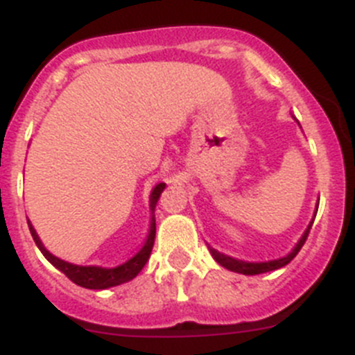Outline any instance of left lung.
I'll return each mask as SVG.
<instances>
[{"instance_id":"8db88e82","label":"left lung","mask_w":355,"mask_h":355,"mask_svg":"<svg viewBox=\"0 0 355 355\" xmlns=\"http://www.w3.org/2000/svg\"><path fill=\"white\" fill-rule=\"evenodd\" d=\"M316 211H318V206H316L315 209V215H313V220H315L316 216ZM313 220L309 222V225H307V229L304 231V234L300 236V240L297 241V245L291 249V252H288L284 258H279V259H272V261H259V263H252V261H243V259H236V258H231V256H227V254L224 252H218L216 249H213V247L208 245L209 252H211L213 259H215L216 263L220 266H224V268H227V270L231 272H236V274H243V275H258V274H265V272H272V270H277V268H283L284 265H288V263L291 261V259L299 254V250L302 249V245L306 243L307 240V234H309V229H311L313 225Z\"/></svg>"}]
</instances>
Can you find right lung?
Here are the masks:
<instances>
[{"mask_svg": "<svg viewBox=\"0 0 355 355\" xmlns=\"http://www.w3.org/2000/svg\"><path fill=\"white\" fill-rule=\"evenodd\" d=\"M163 190H165V183H158L155 188H153V192H150L149 196L150 227H149V234H147V240L146 243H144V247L139 250V252L135 254L133 258L128 259V261L122 263V265L114 266V268H105V266H81V265H74V263L64 261V259L56 258L55 254H51L46 247H44L42 240H40L39 234H37L35 227L28 222V225H30V233L31 236H33V240H35L37 247L40 249V252L44 254V258L48 259L55 268H58L62 274L67 275L72 283H76L78 286L89 288V290H106V288L119 286V284L128 283V281L137 277V275L140 274V270L146 266L147 259H149L150 250H153V245H155V236H156L155 208Z\"/></svg>", "mask_w": 355, "mask_h": 355, "instance_id": "add662e5", "label": "right lung"}]
</instances>
